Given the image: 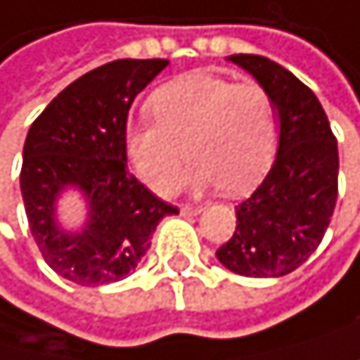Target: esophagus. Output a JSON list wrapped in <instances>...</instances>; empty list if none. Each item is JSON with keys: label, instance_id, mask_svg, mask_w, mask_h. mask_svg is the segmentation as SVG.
<instances>
[{"label": "esophagus", "instance_id": "obj_1", "mask_svg": "<svg viewBox=\"0 0 360 360\" xmlns=\"http://www.w3.org/2000/svg\"><path fill=\"white\" fill-rule=\"evenodd\" d=\"M201 207L199 205H181V214H199Z\"/></svg>", "mask_w": 360, "mask_h": 360}]
</instances>
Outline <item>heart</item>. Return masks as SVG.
<instances>
[{"mask_svg": "<svg viewBox=\"0 0 360 360\" xmlns=\"http://www.w3.org/2000/svg\"><path fill=\"white\" fill-rule=\"evenodd\" d=\"M150 112L155 121L126 126L124 153L161 197L179 190L188 159L195 161L192 188H221L230 197L252 190L274 159L276 108L259 84L195 70L161 86L150 97Z\"/></svg>", "mask_w": 360, "mask_h": 360, "instance_id": "1", "label": "heart"}]
</instances>
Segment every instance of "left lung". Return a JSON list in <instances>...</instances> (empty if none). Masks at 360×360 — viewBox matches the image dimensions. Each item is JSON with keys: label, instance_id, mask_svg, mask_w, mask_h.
I'll use <instances>...</instances> for the list:
<instances>
[{"label": "left lung", "instance_id": "1", "mask_svg": "<svg viewBox=\"0 0 360 360\" xmlns=\"http://www.w3.org/2000/svg\"><path fill=\"white\" fill-rule=\"evenodd\" d=\"M228 61L270 92L278 148L263 184L234 207L236 230L217 250V259L241 276H285L307 261L330 226L339 192V148L316 95L290 70L259 55H230Z\"/></svg>", "mask_w": 360, "mask_h": 360}]
</instances>
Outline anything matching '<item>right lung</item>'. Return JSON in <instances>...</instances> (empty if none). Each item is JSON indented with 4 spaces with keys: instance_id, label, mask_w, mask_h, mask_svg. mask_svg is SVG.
<instances>
[{
    "instance_id": "right-lung-1",
    "label": "right lung",
    "mask_w": 360,
    "mask_h": 360,
    "mask_svg": "<svg viewBox=\"0 0 360 360\" xmlns=\"http://www.w3.org/2000/svg\"><path fill=\"white\" fill-rule=\"evenodd\" d=\"M168 59H117L63 88L34 119L24 143L19 186L32 239L59 276L86 288L126 278L150 248L159 221L179 210L128 170L124 130L134 97ZM84 197L89 217L63 229V191Z\"/></svg>"
}]
</instances>
